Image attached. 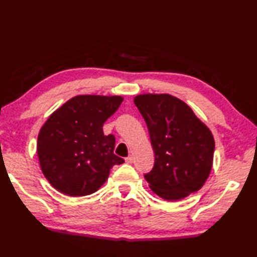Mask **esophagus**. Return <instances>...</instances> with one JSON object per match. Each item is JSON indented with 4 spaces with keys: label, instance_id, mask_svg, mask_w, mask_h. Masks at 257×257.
Segmentation results:
<instances>
[{
    "label": "esophagus",
    "instance_id": "34e87169",
    "mask_svg": "<svg viewBox=\"0 0 257 257\" xmlns=\"http://www.w3.org/2000/svg\"><path fill=\"white\" fill-rule=\"evenodd\" d=\"M125 162H126V164H132L133 162V156H128V157H126L125 158Z\"/></svg>",
    "mask_w": 257,
    "mask_h": 257
}]
</instances>
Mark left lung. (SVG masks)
<instances>
[{"label": "left lung", "mask_w": 257, "mask_h": 257, "mask_svg": "<svg viewBox=\"0 0 257 257\" xmlns=\"http://www.w3.org/2000/svg\"><path fill=\"white\" fill-rule=\"evenodd\" d=\"M134 103L147 124L155 153L153 170L145 174L150 189L170 202L197 192L209 177L215 152L207 125L169 93H143Z\"/></svg>", "instance_id": "1"}]
</instances>
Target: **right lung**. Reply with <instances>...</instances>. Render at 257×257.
<instances>
[{
  "instance_id": "add662e5",
  "label": "right lung",
  "mask_w": 257,
  "mask_h": 257,
  "mask_svg": "<svg viewBox=\"0 0 257 257\" xmlns=\"http://www.w3.org/2000/svg\"><path fill=\"white\" fill-rule=\"evenodd\" d=\"M121 96L79 95L55 110L42 125L37 154L43 176L68 196L95 193L110 169L124 160L113 154L115 139L103 123L120 107Z\"/></svg>"
}]
</instances>
